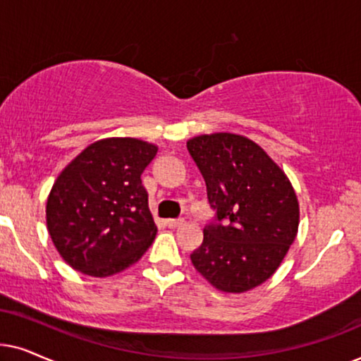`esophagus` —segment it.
<instances>
[{
	"label": "esophagus",
	"mask_w": 361,
	"mask_h": 361,
	"mask_svg": "<svg viewBox=\"0 0 361 361\" xmlns=\"http://www.w3.org/2000/svg\"><path fill=\"white\" fill-rule=\"evenodd\" d=\"M165 224L168 226V228L175 229V228H178V226L183 224V219H166V221H165Z\"/></svg>",
	"instance_id": "34e87169"
}]
</instances>
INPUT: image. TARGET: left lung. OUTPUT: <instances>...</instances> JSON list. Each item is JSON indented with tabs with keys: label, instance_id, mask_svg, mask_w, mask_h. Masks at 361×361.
I'll return each mask as SVG.
<instances>
[{
	"label": "left lung",
	"instance_id": "left-lung-1",
	"mask_svg": "<svg viewBox=\"0 0 361 361\" xmlns=\"http://www.w3.org/2000/svg\"><path fill=\"white\" fill-rule=\"evenodd\" d=\"M186 147L218 219L203 229V244L191 254V262L221 292L251 290L277 271L297 236L294 186L247 137L209 133L190 138Z\"/></svg>",
	"mask_w": 361,
	"mask_h": 361
}]
</instances>
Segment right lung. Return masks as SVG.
Instances as JSON below:
<instances>
[{
  "instance_id": "right-lung-1",
  "label": "right lung",
  "mask_w": 361,
  "mask_h": 361,
  "mask_svg": "<svg viewBox=\"0 0 361 361\" xmlns=\"http://www.w3.org/2000/svg\"><path fill=\"white\" fill-rule=\"evenodd\" d=\"M158 147L130 137L90 143L59 173L46 223L72 269L109 277L135 264L157 236L142 173Z\"/></svg>"
}]
</instances>
